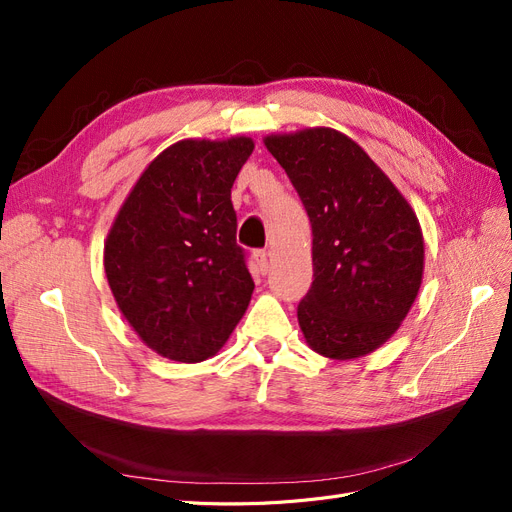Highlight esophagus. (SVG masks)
<instances>
[{
	"mask_svg": "<svg viewBox=\"0 0 512 512\" xmlns=\"http://www.w3.org/2000/svg\"><path fill=\"white\" fill-rule=\"evenodd\" d=\"M254 260H256L258 271L265 275L269 271V254H267V250H256L254 252Z\"/></svg>",
	"mask_w": 512,
	"mask_h": 512,
	"instance_id": "esophagus-1",
	"label": "esophagus"
}]
</instances>
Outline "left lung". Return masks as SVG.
I'll list each match as a JSON object with an SVG mask.
<instances>
[{
    "instance_id": "obj_1",
    "label": "left lung",
    "mask_w": 512,
    "mask_h": 512,
    "mask_svg": "<svg viewBox=\"0 0 512 512\" xmlns=\"http://www.w3.org/2000/svg\"><path fill=\"white\" fill-rule=\"evenodd\" d=\"M312 224L314 282L297 307L309 348L346 361L380 348L410 312L425 245L408 200L346 134L265 138Z\"/></svg>"
}]
</instances>
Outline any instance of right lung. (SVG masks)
I'll use <instances>...</instances> for the list:
<instances>
[{
    "instance_id": "obj_1",
    "label": "right lung",
    "mask_w": 512,
    "mask_h": 512,
    "mask_svg": "<svg viewBox=\"0 0 512 512\" xmlns=\"http://www.w3.org/2000/svg\"><path fill=\"white\" fill-rule=\"evenodd\" d=\"M254 141H179L136 181L104 243L117 307L143 342L179 363L218 354L250 305L230 188Z\"/></svg>"
}]
</instances>
